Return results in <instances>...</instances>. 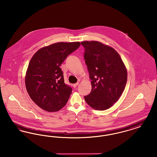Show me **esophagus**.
<instances>
[{
	"mask_svg": "<svg viewBox=\"0 0 157 157\" xmlns=\"http://www.w3.org/2000/svg\"><path fill=\"white\" fill-rule=\"evenodd\" d=\"M78 85H79V82H77V83H74V84L73 85V86H74V88H76Z\"/></svg>",
	"mask_w": 157,
	"mask_h": 157,
	"instance_id": "1",
	"label": "esophagus"
}]
</instances>
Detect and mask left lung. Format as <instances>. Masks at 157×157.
Masks as SVG:
<instances>
[{
	"label": "left lung",
	"instance_id": "obj_1",
	"mask_svg": "<svg viewBox=\"0 0 157 157\" xmlns=\"http://www.w3.org/2000/svg\"><path fill=\"white\" fill-rule=\"evenodd\" d=\"M84 58L92 80V90L84 97L90 106L99 111L109 109L125 89L127 70L119 53L98 41H83Z\"/></svg>",
	"mask_w": 157,
	"mask_h": 157
}]
</instances>
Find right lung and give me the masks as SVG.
Listing matches in <instances>:
<instances>
[{
	"mask_svg": "<svg viewBox=\"0 0 157 157\" xmlns=\"http://www.w3.org/2000/svg\"><path fill=\"white\" fill-rule=\"evenodd\" d=\"M80 45L79 42H57L40 48L31 58L25 86L30 98L42 109L56 112L67 104L72 88L65 83L60 66Z\"/></svg>",
	"mask_w": 157,
	"mask_h": 157,
	"instance_id": "1",
	"label": "right lung"
}]
</instances>
